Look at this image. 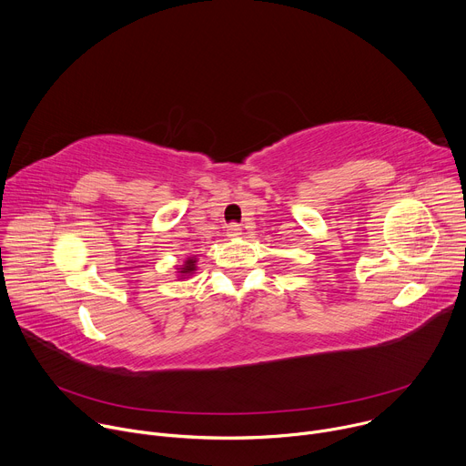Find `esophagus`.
<instances>
[{
    "instance_id": "obj_1",
    "label": "esophagus",
    "mask_w": 466,
    "mask_h": 466,
    "mask_svg": "<svg viewBox=\"0 0 466 466\" xmlns=\"http://www.w3.org/2000/svg\"><path fill=\"white\" fill-rule=\"evenodd\" d=\"M241 234V227L238 225V223H230L228 227H227V236L228 238H238Z\"/></svg>"
}]
</instances>
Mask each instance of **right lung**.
<instances>
[{
  "label": "right lung",
  "instance_id": "1",
  "mask_svg": "<svg viewBox=\"0 0 466 466\" xmlns=\"http://www.w3.org/2000/svg\"><path fill=\"white\" fill-rule=\"evenodd\" d=\"M195 258H187L186 259V263L182 265V271H180V275H184V277H187V275H191L193 271H195Z\"/></svg>",
  "mask_w": 466,
  "mask_h": 466
}]
</instances>
